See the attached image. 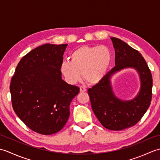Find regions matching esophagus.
Instances as JSON below:
<instances>
[{
  "mask_svg": "<svg viewBox=\"0 0 160 160\" xmlns=\"http://www.w3.org/2000/svg\"><path fill=\"white\" fill-rule=\"evenodd\" d=\"M80 92H85L87 89H86L85 87L81 86V87H80Z\"/></svg>",
  "mask_w": 160,
  "mask_h": 160,
  "instance_id": "esophagus-1",
  "label": "esophagus"
}]
</instances>
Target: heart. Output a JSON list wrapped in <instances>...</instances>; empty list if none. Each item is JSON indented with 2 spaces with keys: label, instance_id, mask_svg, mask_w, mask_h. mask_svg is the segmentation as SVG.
<instances>
[{
  "label": "heart",
  "instance_id": "heart-1",
  "mask_svg": "<svg viewBox=\"0 0 160 160\" xmlns=\"http://www.w3.org/2000/svg\"><path fill=\"white\" fill-rule=\"evenodd\" d=\"M111 60V51L106 46H83L71 53L70 61H63L60 70L71 84L80 79L81 73L86 82L96 84L104 76Z\"/></svg>",
  "mask_w": 160,
  "mask_h": 160
}]
</instances>
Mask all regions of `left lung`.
Instances as JSON below:
<instances>
[{
  "label": "left lung",
  "mask_w": 160,
  "mask_h": 160,
  "mask_svg": "<svg viewBox=\"0 0 160 160\" xmlns=\"http://www.w3.org/2000/svg\"><path fill=\"white\" fill-rule=\"evenodd\" d=\"M115 49V66L99 82L88 89L91 107L101 124L107 129L120 131L136 124L150 106L152 78L150 69L142 54L122 40L111 38ZM133 67L141 76V89L131 101H122L111 90L110 78L124 68Z\"/></svg>",
  "instance_id": "left-lung-1"
}]
</instances>
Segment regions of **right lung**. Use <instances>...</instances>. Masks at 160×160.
I'll use <instances>...</instances> for the list:
<instances>
[{
	"label": "right lung",
	"mask_w": 160,
	"mask_h": 160,
	"mask_svg": "<svg viewBox=\"0 0 160 160\" xmlns=\"http://www.w3.org/2000/svg\"><path fill=\"white\" fill-rule=\"evenodd\" d=\"M67 44H45L20 60L9 89L13 109L31 130L42 135L60 131L69 119V105L80 88L61 78Z\"/></svg>",
	"instance_id": "1"
}]
</instances>
